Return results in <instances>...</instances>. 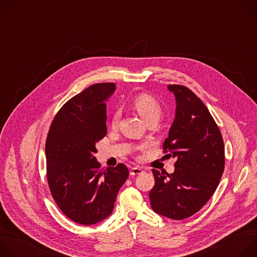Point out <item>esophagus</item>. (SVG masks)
<instances>
[{
    "mask_svg": "<svg viewBox=\"0 0 257 257\" xmlns=\"http://www.w3.org/2000/svg\"><path fill=\"white\" fill-rule=\"evenodd\" d=\"M143 173V170L140 167H134L131 169L130 171V175L131 176H136V175H140Z\"/></svg>",
    "mask_w": 257,
    "mask_h": 257,
    "instance_id": "obj_1",
    "label": "esophagus"
}]
</instances>
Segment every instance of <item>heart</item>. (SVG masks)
<instances>
[{
    "label": "heart",
    "mask_w": 257,
    "mask_h": 257,
    "mask_svg": "<svg viewBox=\"0 0 257 257\" xmlns=\"http://www.w3.org/2000/svg\"><path fill=\"white\" fill-rule=\"evenodd\" d=\"M132 105L138 112V114L148 123L150 121L159 122L163 111L159 101L150 94H139L132 100ZM120 118V111H116L112 117V125L116 126Z\"/></svg>",
    "instance_id": "heart-1"
}]
</instances>
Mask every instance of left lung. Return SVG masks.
<instances>
[{
  "instance_id": "8db88e82",
  "label": "left lung",
  "mask_w": 257,
  "mask_h": 257,
  "mask_svg": "<svg viewBox=\"0 0 257 257\" xmlns=\"http://www.w3.org/2000/svg\"><path fill=\"white\" fill-rule=\"evenodd\" d=\"M176 99L175 119L164 142L176 159L172 174L153 170L156 184L150 192L155 212L173 219L196 213L212 196L225 167L221 132L207 107L189 88L168 85Z\"/></svg>"
}]
</instances>
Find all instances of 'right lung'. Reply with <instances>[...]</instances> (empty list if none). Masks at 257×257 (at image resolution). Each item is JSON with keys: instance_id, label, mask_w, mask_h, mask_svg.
<instances>
[{"instance_id": "right-lung-1", "label": "right lung", "mask_w": 257, "mask_h": 257, "mask_svg": "<svg viewBox=\"0 0 257 257\" xmlns=\"http://www.w3.org/2000/svg\"><path fill=\"white\" fill-rule=\"evenodd\" d=\"M115 83H96L68 100L55 117L46 143L47 175L60 209L80 225L111 215L129 171L123 164L99 170L96 143L106 134L105 101Z\"/></svg>"}]
</instances>
